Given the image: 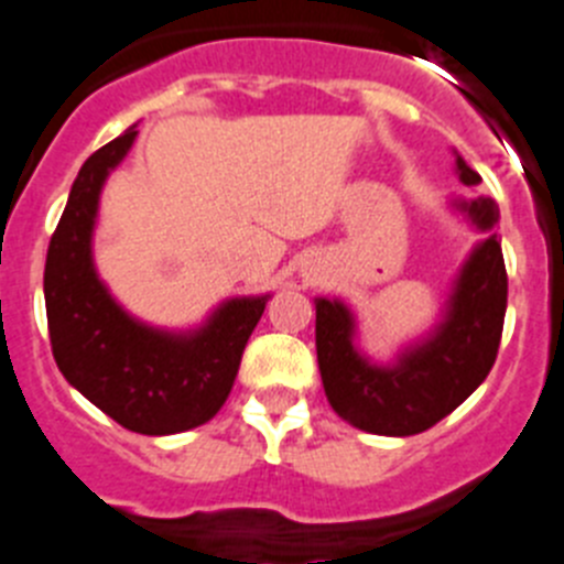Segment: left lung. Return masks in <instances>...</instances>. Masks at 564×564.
I'll use <instances>...</instances> for the list:
<instances>
[{
	"label": "left lung",
	"instance_id": "left-lung-1",
	"mask_svg": "<svg viewBox=\"0 0 564 564\" xmlns=\"http://www.w3.org/2000/svg\"><path fill=\"white\" fill-rule=\"evenodd\" d=\"M465 187L479 175L454 161ZM452 209L482 238L452 283L434 329L377 364L357 349V317L340 297H315V346L321 380L337 417L383 437H409L448 417L486 380L497 360L508 306V275L497 238L499 207L486 195L452 198Z\"/></svg>",
	"mask_w": 564,
	"mask_h": 564
}]
</instances>
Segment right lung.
I'll return each mask as SVG.
<instances>
[{
	"label": "right lung",
	"mask_w": 564,
	"mask_h": 564,
	"mask_svg": "<svg viewBox=\"0 0 564 564\" xmlns=\"http://www.w3.org/2000/svg\"><path fill=\"white\" fill-rule=\"evenodd\" d=\"M139 130L127 127L82 164L47 247L45 306L53 357L67 383L124 429L178 434L218 414L232 391L243 346L269 295L229 297L195 329H159L110 295L93 261L105 181Z\"/></svg>",
	"instance_id": "1"
}]
</instances>
